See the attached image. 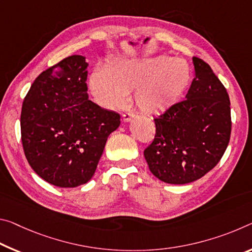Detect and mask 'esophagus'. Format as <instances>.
Listing matches in <instances>:
<instances>
[{
  "instance_id": "obj_1",
  "label": "esophagus",
  "mask_w": 252,
  "mask_h": 252,
  "mask_svg": "<svg viewBox=\"0 0 252 252\" xmlns=\"http://www.w3.org/2000/svg\"><path fill=\"white\" fill-rule=\"evenodd\" d=\"M134 118V114H132V113H125L122 115V120L125 122H129V121H131V120H132Z\"/></svg>"
}]
</instances>
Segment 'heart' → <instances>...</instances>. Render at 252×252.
Wrapping results in <instances>:
<instances>
[{"instance_id": "b5f03b06", "label": "heart", "mask_w": 252, "mask_h": 252, "mask_svg": "<svg viewBox=\"0 0 252 252\" xmlns=\"http://www.w3.org/2000/svg\"><path fill=\"white\" fill-rule=\"evenodd\" d=\"M190 82L189 63L165 56L115 58L105 69L92 73L93 96L106 107L122 106L133 92L138 109L146 114L165 112L181 98Z\"/></svg>"}]
</instances>
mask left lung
Segmentation results:
<instances>
[{
    "mask_svg": "<svg viewBox=\"0 0 252 252\" xmlns=\"http://www.w3.org/2000/svg\"><path fill=\"white\" fill-rule=\"evenodd\" d=\"M195 78L186 99L155 119L156 135L145 150L154 176L168 184H189L213 169L231 135L230 98L211 67L193 57Z\"/></svg>",
    "mask_w": 252,
    "mask_h": 252,
    "instance_id": "8db88e82",
    "label": "left lung"
}]
</instances>
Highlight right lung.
<instances>
[{
	"instance_id": "add662e5",
	"label": "right lung",
	"mask_w": 252,
	"mask_h": 252,
	"mask_svg": "<svg viewBox=\"0 0 252 252\" xmlns=\"http://www.w3.org/2000/svg\"><path fill=\"white\" fill-rule=\"evenodd\" d=\"M85 57L69 56L42 71L21 111V140L34 173L70 189L91 181L120 115L89 99Z\"/></svg>"
}]
</instances>
